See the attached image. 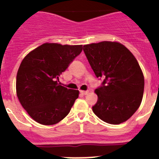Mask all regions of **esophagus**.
<instances>
[{
	"instance_id": "obj_1",
	"label": "esophagus",
	"mask_w": 159,
	"mask_h": 159,
	"mask_svg": "<svg viewBox=\"0 0 159 159\" xmlns=\"http://www.w3.org/2000/svg\"><path fill=\"white\" fill-rule=\"evenodd\" d=\"M80 93L82 95H88L89 93V91H82V90H80Z\"/></svg>"
}]
</instances>
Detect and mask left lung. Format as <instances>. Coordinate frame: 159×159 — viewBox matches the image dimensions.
Wrapping results in <instances>:
<instances>
[{
  "instance_id": "obj_1",
  "label": "left lung",
  "mask_w": 159,
  "mask_h": 159,
  "mask_svg": "<svg viewBox=\"0 0 159 159\" xmlns=\"http://www.w3.org/2000/svg\"><path fill=\"white\" fill-rule=\"evenodd\" d=\"M84 52L102 86L95 90L98 100L92 111L101 120L120 124L130 119L141 104L144 76L128 48L115 41L84 45Z\"/></svg>"
}]
</instances>
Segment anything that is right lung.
<instances>
[{
	"instance_id": "obj_1",
	"label": "right lung",
	"mask_w": 159,
	"mask_h": 159,
	"mask_svg": "<svg viewBox=\"0 0 159 159\" xmlns=\"http://www.w3.org/2000/svg\"><path fill=\"white\" fill-rule=\"evenodd\" d=\"M82 46L45 43L22 60L16 75V95L37 123L57 124L71 111L80 92L60 85L59 76L80 54Z\"/></svg>"
}]
</instances>
